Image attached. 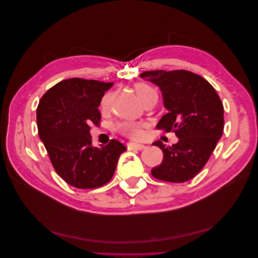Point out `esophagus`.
I'll list each match as a JSON object with an SVG mask.
<instances>
[{
	"mask_svg": "<svg viewBox=\"0 0 258 258\" xmlns=\"http://www.w3.org/2000/svg\"><path fill=\"white\" fill-rule=\"evenodd\" d=\"M128 150H138V151H142L146 147L143 144H139V143H128Z\"/></svg>",
	"mask_w": 258,
	"mask_h": 258,
	"instance_id": "esophagus-1",
	"label": "esophagus"
}]
</instances>
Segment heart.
Segmentation results:
<instances>
[{"label":"heart","instance_id":"b5f03b06","mask_svg":"<svg viewBox=\"0 0 258 258\" xmlns=\"http://www.w3.org/2000/svg\"><path fill=\"white\" fill-rule=\"evenodd\" d=\"M135 89H136V92H137L139 99L141 100V102L145 99H147L148 97H151L153 95H157V93H156V91L151 87L150 85L144 84V83L136 84ZM108 101H110V95H106L102 100V107L103 108H105L107 106ZM142 128H143L142 123L136 122V121H130V120L121 121L117 124V129H118L121 134L126 135L130 138H134V139H138L142 136Z\"/></svg>","mask_w":258,"mask_h":258}]
</instances>
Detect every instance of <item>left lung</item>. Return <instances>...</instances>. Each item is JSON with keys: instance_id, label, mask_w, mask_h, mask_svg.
<instances>
[{"instance_id": "left-lung-1", "label": "left lung", "mask_w": 258, "mask_h": 258, "mask_svg": "<svg viewBox=\"0 0 258 258\" xmlns=\"http://www.w3.org/2000/svg\"><path fill=\"white\" fill-rule=\"evenodd\" d=\"M142 79L157 85L167 114L157 129L173 131L178 142L166 147L160 141L163 159L152 169L160 181L183 183L206 166L224 130V106L213 86L204 77L185 70L143 72Z\"/></svg>"}]
</instances>
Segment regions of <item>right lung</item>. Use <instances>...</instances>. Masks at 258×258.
Here are the masks:
<instances>
[{"label":"right lung","mask_w":258,"mask_h":258,"mask_svg":"<svg viewBox=\"0 0 258 258\" xmlns=\"http://www.w3.org/2000/svg\"><path fill=\"white\" fill-rule=\"evenodd\" d=\"M114 83L70 79L42 97L36 110L38 136L56 172L71 186L92 189L112 178L126 146L117 140L92 146L90 124L99 126L98 107Z\"/></svg>","instance_id":"obj_1"}]
</instances>
